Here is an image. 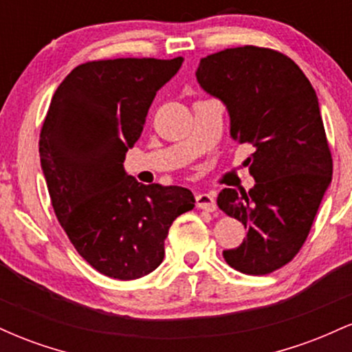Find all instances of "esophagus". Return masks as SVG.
I'll return each mask as SVG.
<instances>
[{"instance_id": "1", "label": "esophagus", "mask_w": 352, "mask_h": 352, "mask_svg": "<svg viewBox=\"0 0 352 352\" xmlns=\"http://www.w3.org/2000/svg\"><path fill=\"white\" fill-rule=\"evenodd\" d=\"M195 200H197V207L205 210V212H215L217 210L215 197H213L212 193H199Z\"/></svg>"}]
</instances>
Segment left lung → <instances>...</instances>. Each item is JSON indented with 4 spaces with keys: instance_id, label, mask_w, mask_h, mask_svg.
<instances>
[{
    "instance_id": "left-lung-1",
    "label": "left lung",
    "mask_w": 352,
    "mask_h": 352,
    "mask_svg": "<svg viewBox=\"0 0 352 352\" xmlns=\"http://www.w3.org/2000/svg\"><path fill=\"white\" fill-rule=\"evenodd\" d=\"M195 74L227 106L232 139L254 151L245 160L254 187L218 193V207L248 230L223 258L245 274L273 273L301 250L333 179L318 96L293 59L266 47L210 54Z\"/></svg>"
}]
</instances>
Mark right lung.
<instances>
[{
  "label": "right lung",
  "instance_id": "obj_1",
  "mask_svg": "<svg viewBox=\"0 0 352 352\" xmlns=\"http://www.w3.org/2000/svg\"><path fill=\"white\" fill-rule=\"evenodd\" d=\"M184 59L120 58L74 67L56 89L39 135L52 208L78 253L116 280L164 260L172 221L195 207L188 188L144 185L124 170L157 91Z\"/></svg>",
  "mask_w": 352,
  "mask_h": 352
}]
</instances>
